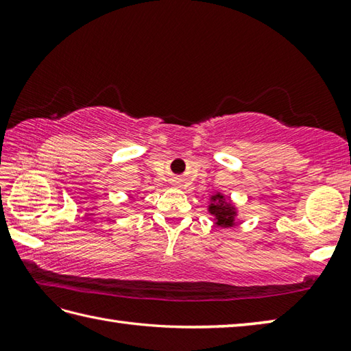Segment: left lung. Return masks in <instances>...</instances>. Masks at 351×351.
<instances>
[{"instance_id": "left-lung-1", "label": "left lung", "mask_w": 351, "mask_h": 351, "mask_svg": "<svg viewBox=\"0 0 351 351\" xmlns=\"http://www.w3.org/2000/svg\"><path fill=\"white\" fill-rule=\"evenodd\" d=\"M213 199L214 200L219 199V205L211 204V208H210L211 214H215V217H217L219 225L220 226H232V219H230V215H232V210H230V206L228 204H223L225 202L223 196H217Z\"/></svg>"}]
</instances>
